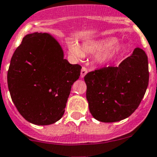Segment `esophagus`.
Masks as SVG:
<instances>
[{"instance_id":"esophagus-1","label":"esophagus","mask_w":157,"mask_h":157,"mask_svg":"<svg viewBox=\"0 0 157 157\" xmlns=\"http://www.w3.org/2000/svg\"><path fill=\"white\" fill-rule=\"evenodd\" d=\"M87 73H88V69H87V68L82 67V69H81V72H80V77H81V78L84 77V76H85Z\"/></svg>"}]
</instances>
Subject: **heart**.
<instances>
[{
	"label": "heart",
	"mask_w": 157,
	"mask_h": 157,
	"mask_svg": "<svg viewBox=\"0 0 157 157\" xmlns=\"http://www.w3.org/2000/svg\"><path fill=\"white\" fill-rule=\"evenodd\" d=\"M118 38L108 36L103 39L87 41L83 43V49L74 41L69 42V51L73 58L80 59L84 56V52L91 54H99L96 57V62L100 65H106L114 62L123 50V46L117 44Z\"/></svg>",
	"instance_id": "obj_1"
}]
</instances>
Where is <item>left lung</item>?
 <instances>
[{
  "mask_svg": "<svg viewBox=\"0 0 157 157\" xmlns=\"http://www.w3.org/2000/svg\"><path fill=\"white\" fill-rule=\"evenodd\" d=\"M148 57L137 47L117 67L103 68L84 77L89 111L95 119L114 122L138 107L148 84Z\"/></svg>",
  "mask_w": 157,
  "mask_h": 157,
  "instance_id": "8db88e82",
  "label": "left lung"
}]
</instances>
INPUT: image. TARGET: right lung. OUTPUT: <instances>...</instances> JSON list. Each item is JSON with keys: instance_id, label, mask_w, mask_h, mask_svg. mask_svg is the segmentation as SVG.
<instances>
[{"instance_id": "1", "label": "right lung", "mask_w": 157, "mask_h": 157, "mask_svg": "<svg viewBox=\"0 0 157 157\" xmlns=\"http://www.w3.org/2000/svg\"><path fill=\"white\" fill-rule=\"evenodd\" d=\"M79 65L64 58L58 40L48 33L25 35L11 59L8 87L12 100L28 122L50 125L63 116Z\"/></svg>"}]
</instances>
